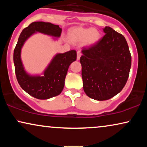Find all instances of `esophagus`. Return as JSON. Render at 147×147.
<instances>
[{"instance_id": "obj_1", "label": "esophagus", "mask_w": 147, "mask_h": 147, "mask_svg": "<svg viewBox=\"0 0 147 147\" xmlns=\"http://www.w3.org/2000/svg\"><path fill=\"white\" fill-rule=\"evenodd\" d=\"M82 52H81V51H78V52H77V59L78 60H79L80 59V57H81L82 56Z\"/></svg>"}]
</instances>
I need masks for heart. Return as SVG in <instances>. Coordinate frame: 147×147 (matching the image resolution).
<instances>
[{"mask_svg":"<svg viewBox=\"0 0 147 147\" xmlns=\"http://www.w3.org/2000/svg\"><path fill=\"white\" fill-rule=\"evenodd\" d=\"M100 33L96 29H87L82 27L71 28L68 32V38L75 43H81L83 41L88 45H92L99 39Z\"/></svg>","mask_w":147,"mask_h":147,"instance_id":"obj_1","label":"heart"}]
</instances>
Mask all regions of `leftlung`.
Masks as SVG:
<instances>
[{"label":"left lung","instance_id":"1","mask_svg":"<svg viewBox=\"0 0 147 147\" xmlns=\"http://www.w3.org/2000/svg\"><path fill=\"white\" fill-rule=\"evenodd\" d=\"M89 47H84L80 57L83 88L92 99L107 100L119 93L127 82L131 55L125 37L111 27Z\"/></svg>","mask_w":147,"mask_h":147}]
</instances>
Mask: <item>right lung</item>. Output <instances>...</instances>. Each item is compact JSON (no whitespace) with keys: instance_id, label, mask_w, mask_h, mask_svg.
I'll list each match as a JSON object with an SVG mask.
<instances>
[{"instance_id":"1","label":"right lung","mask_w":147,"mask_h":147,"mask_svg":"<svg viewBox=\"0 0 147 147\" xmlns=\"http://www.w3.org/2000/svg\"><path fill=\"white\" fill-rule=\"evenodd\" d=\"M61 29L45 22H33L21 32L17 43L14 49L13 60L17 81L22 89L40 100H46L56 96L61 93L65 84V79L68 68L77 58L76 50H71L55 56L51 63L44 72L43 76H30L24 70L21 59V50L24 43L35 32L59 37Z\"/></svg>"}]
</instances>
